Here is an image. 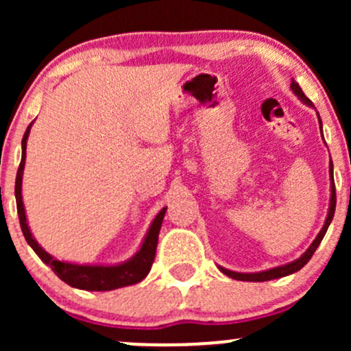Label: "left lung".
Here are the masks:
<instances>
[{
    "instance_id": "1",
    "label": "left lung",
    "mask_w": 351,
    "mask_h": 351,
    "mask_svg": "<svg viewBox=\"0 0 351 351\" xmlns=\"http://www.w3.org/2000/svg\"><path fill=\"white\" fill-rule=\"evenodd\" d=\"M291 88L293 90V94L299 97L302 102L307 104V106L313 107L312 100H310L307 95L302 92V88L299 84L295 82V80L292 79V84H291ZM318 123H320V130H322V120H320V115H318ZM330 175H332V196H330V208H328V215H327V219H325V224L324 228L320 229V232H318L315 241H313L312 244H310V247L305 251L302 256L299 257L297 261H293V263H289L285 265H279V267H274V269H269V271H264V272H256V274H243V272H232V271H228V269L224 267H219L221 272L226 274L228 277H232V279L236 280H247V282H265V280H272V279H279V277H285L289 276V274H293L297 271H300L302 267H304L305 264L308 263L310 259H312L313 252L317 251L318 244L322 243V239H324L325 232H327V229L330 226V223H332L333 219V215H335V206H337V193H335V183H333V163L330 162Z\"/></svg>"
}]
</instances>
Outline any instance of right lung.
<instances>
[{
	"label": "right lung",
	"instance_id": "obj_1",
	"mask_svg": "<svg viewBox=\"0 0 351 351\" xmlns=\"http://www.w3.org/2000/svg\"><path fill=\"white\" fill-rule=\"evenodd\" d=\"M31 125L26 128L23 136V156L21 163H19L18 175H16V184H14V195H16V206H18V216H19V224H21V231L24 237H26L27 244L33 247V251L38 254L39 259L44 264H47L54 271L56 276L60 280H64L66 284H69L71 287L82 289V291H114V289L125 287V285L138 284L140 280H143L147 277V274L150 272L153 259H155L156 252V244H158V232L162 228L165 213L167 208H163L162 211L156 215L153 219L150 229H148L145 241L140 247V251L135 254L132 259H128L127 263L117 264V265H79V264H71V263H60V261L54 259L51 254H47L44 249L36 243V239L31 234L29 226L26 223V213H24V204H23V196H21V184H23V170H24V160H26V142L27 136H29Z\"/></svg>",
	"mask_w": 351,
	"mask_h": 351
}]
</instances>
